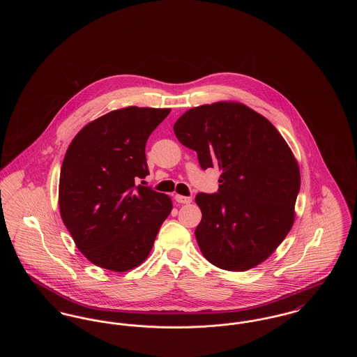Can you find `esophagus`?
<instances>
[{"label": "esophagus", "instance_id": "esophagus-1", "mask_svg": "<svg viewBox=\"0 0 357 357\" xmlns=\"http://www.w3.org/2000/svg\"><path fill=\"white\" fill-rule=\"evenodd\" d=\"M175 201L178 202V204H191V201H192V198L191 197H183V195H175Z\"/></svg>", "mask_w": 357, "mask_h": 357}]
</instances>
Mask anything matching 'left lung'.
Segmentation results:
<instances>
[{
  "label": "left lung",
  "instance_id": "obj_1",
  "mask_svg": "<svg viewBox=\"0 0 357 357\" xmlns=\"http://www.w3.org/2000/svg\"><path fill=\"white\" fill-rule=\"evenodd\" d=\"M201 167L221 171L215 194L199 192L195 237L204 258L243 272L264 262L288 236L300 191L298 163L272 123L245 104L195 107L174 124Z\"/></svg>",
  "mask_w": 357,
  "mask_h": 357
}]
</instances>
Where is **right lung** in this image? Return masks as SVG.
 I'll return each instance as SVG.
<instances>
[{"label": "right lung", "mask_w": 357, "mask_h": 357, "mask_svg": "<svg viewBox=\"0 0 357 357\" xmlns=\"http://www.w3.org/2000/svg\"><path fill=\"white\" fill-rule=\"evenodd\" d=\"M170 108L127 107L88 123L64 156L59 206L77 249L95 265L126 272L150 255L172 210L170 197L137 185L150 172L146 143Z\"/></svg>", "instance_id": "right-lung-1"}]
</instances>
